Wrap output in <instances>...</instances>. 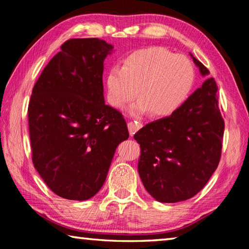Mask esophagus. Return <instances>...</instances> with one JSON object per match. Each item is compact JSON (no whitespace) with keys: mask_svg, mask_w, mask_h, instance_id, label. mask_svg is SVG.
<instances>
[{"mask_svg":"<svg viewBox=\"0 0 249 249\" xmlns=\"http://www.w3.org/2000/svg\"><path fill=\"white\" fill-rule=\"evenodd\" d=\"M127 127H128V130H129V134L130 136H133V135L137 132L138 129H141L142 127V124L141 123V122H128L127 123Z\"/></svg>","mask_w":249,"mask_h":249,"instance_id":"1","label":"esophagus"}]
</instances>
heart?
Returning a JSON list of instances; mask_svg holds the SVG:
<instances>
[{
	"label": "heart",
	"mask_w": 249,
	"mask_h": 249,
	"mask_svg": "<svg viewBox=\"0 0 249 249\" xmlns=\"http://www.w3.org/2000/svg\"><path fill=\"white\" fill-rule=\"evenodd\" d=\"M195 68L190 59L160 46L140 49L126 57L122 65L108 70L105 78L107 102L124 108L136 98L132 114L153 112L154 116L171 115L191 93Z\"/></svg>",
	"instance_id": "heart-1"
}]
</instances>
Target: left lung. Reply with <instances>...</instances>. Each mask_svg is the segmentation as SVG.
<instances>
[{"label": "left lung", "mask_w": 249, "mask_h": 249, "mask_svg": "<svg viewBox=\"0 0 249 249\" xmlns=\"http://www.w3.org/2000/svg\"><path fill=\"white\" fill-rule=\"evenodd\" d=\"M191 57L202 75L210 73ZM217 89L215 80L209 78L170 116L148 123L134 135L141 145L138 174L157 201L190 199L217 168L224 135Z\"/></svg>", "instance_id": "1"}]
</instances>
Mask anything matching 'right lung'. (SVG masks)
<instances>
[{"label":"right lung","mask_w":249,"mask_h":249,"mask_svg":"<svg viewBox=\"0 0 249 249\" xmlns=\"http://www.w3.org/2000/svg\"><path fill=\"white\" fill-rule=\"evenodd\" d=\"M60 48L29 100L32 159L53 193L83 201L102 188L128 129L122 113L104 103L103 61L113 46L99 38H72Z\"/></svg>","instance_id":"right-lung-1"}]
</instances>
